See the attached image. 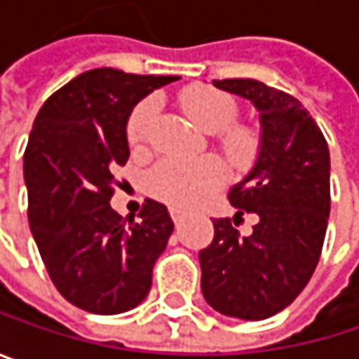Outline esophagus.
Segmentation results:
<instances>
[{"label": "esophagus", "instance_id": "esophagus-1", "mask_svg": "<svg viewBox=\"0 0 359 359\" xmlns=\"http://www.w3.org/2000/svg\"><path fill=\"white\" fill-rule=\"evenodd\" d=\"M170 216H172V220L179 224L180 220L184 218V210H180V208H177V205H172V208H170Z\"/></svg>", "mask_w": 359, "mask_h": 359}]
</instances>
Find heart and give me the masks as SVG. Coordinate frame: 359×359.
Masks as SVG:
<instances>
[{"label": "heart", "mask_w": 359, "mask_h": 359, "mask_svg": "<svg viewBox=\"0 0 359 359\" xmlns=\"http://www.w3.org/2000/svg\"><path fill=\"white\" fill-rule=\"evenodd\" d=\"M182 111L205 133H216V145L222 156L235 164L245 166L259 149V135L250 124H237V102L214 87H189L180 95ZM156 116L151 100L141 102L126 120V139L133 149H143L149 141V130ZM222 180V166L214 158H164L149 175L151 193L177 208H193L201 203Z\"/></svg>", "instance_id": "1"}]
</instances>
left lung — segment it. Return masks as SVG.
<instances>
[{
    "label": "left lung",
    "mask_w": 359,
    "mask_h": 359,
    "mask_svg": "<svg viewBox=\"0 0 359 359\" xmlns=\"http://www.w3.org/2000/svg\"><path fill=\"white\" fill-rule=\"evenodd\" d=\"M250 100L262 118V147L250 175L229 191L233 218L214 220L199 251L201 291L220 314L264 320L285 310L310 283L330 212V156L320 126L293 95L253 79L214 81ZM243 213L258 222L243 238Z\"/></svg>",
    "instance_id": "left-lung-1"
}]
</instances>
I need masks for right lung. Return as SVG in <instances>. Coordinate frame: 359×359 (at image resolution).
I'll list each match as a JSON object with an SVG mask.
<instances>
[{"instance_id":"obj_1","label":"right lung","mask_w":359,"mask_h":359,"mask_svg":"<svg viewBox=\"0 0 359 359\" xmlns=\"http://www.w3.org/2000/svg\"><path fill=\"white\" fill-rule=\"evenodd\" d=\"M172 81L95 68L57 89L36 114L25 149L29 224L51 283L85 312L109 316L139 306L175 231L160 201L145 199L137 220L109 205L120 184L114 170L130 156V109Z\"/></svg>"}]
</instances>
